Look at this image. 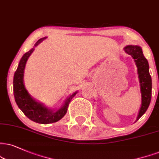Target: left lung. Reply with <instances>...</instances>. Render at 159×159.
Masks as SVG:
<instances>
[{"mask_svg":"<svg viewBox=\"0 0 159 159\" xmlns=\"http://www.w3.org/2000/svg\"><path fill=\"white\" fill-rule=\"evenodd\" d=\"M124 49L125 52L130 54L135 60L139 79L142 93V105L136 120V121L146 112L150 105L152 96V79L149 73L148 62L143 54L142 48L138 46L130 45L125 47Z\"/></svg>","mask_w":159,"mask_h":159,"instance_id":"8db88e82","label":"left lung"}]
</instances>
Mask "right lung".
Wrapping results in <instances>:
<instances>
[{
    "mask_svg": "<svg viewBox=\"0 0 159 159\" xmlns=\"http://www.w3.org/2000/svg\"><path fill=\"white\" fill-rule=\"evenodd\" d=\"M46 38H41L37 41L34 46L36 47ZM34 48H32L28 52L23 54L20 60L18 67H17L13 80V91L14 97L17 106L27 117L33 121L40 124H49V123L56 122L61 119L67 112L68 105L70 100L76 94L77 91L70 95L65 102L64 105L61 108L59 109L56 112L52 109H48L45 107L43 104L37 102L35 99L29 94L28 91L25 89L23 84V73L27 60L29 56L34 52Z\"/></svg>",
    "mask_w": 159,
    "mask_h": 159,
    "instance_id": "1",
    "label": "right lung"
}]
</instances>
